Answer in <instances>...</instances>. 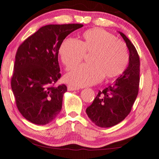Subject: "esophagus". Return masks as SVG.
I'll return each instance as SVG.
<instances>
[{
    "instance_id": "1",
    "label": "esophagus",
    "mask_w": 159,
    "mask_h": 159,
    "mask_svg": "<svg viewBox=\"0 0 159 159\" xmlns=\"http://www.w3.org/2000/svg\"><path fill=\"white\" fill-rule=\"evenodd\" d=\"M68 91H78V90H79V89L77 88V87L68 86Z\"/></svg>"
}]
</instances>
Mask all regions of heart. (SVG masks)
<instances>
[{"label": "heart", "instance_id": "b5f03b06", "mask_svg": "<svg viewBox=\"0 0 159 159\" xmlns=\"http://www.w3.org/2000/svg\"><path fill=\"white\" fill-rule=\"evenodd\" d=\"M81 41L67 38L60 44L59 55L68 70L76 66L85 54L91 53V64L78 66L65 75V80L77 87H84L99 83L105 76L117 77L123 73L129 60L127 48L115 35L99 28L87 30Z\"/></svg>", "mask_w": 159, "mask_h": 159}]
</instances>
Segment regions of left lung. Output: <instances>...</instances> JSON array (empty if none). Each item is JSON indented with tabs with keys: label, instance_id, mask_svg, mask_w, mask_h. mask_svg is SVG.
Returning a JSON list of instances; mask_svg holds the SVG:
<instances>
[{
	"label": "left lung",
	"instance_id": "obj_1",
	"mask_svg": "<svg viewBox=\"0 0 159 159\" xmlns=\"http://www.w3.org/2000/svg\"><path fill=\"white\" fill-rule=\"evenodd\" d=\"M129 50L128 66L112 85L99 91L86 114L93 123L109 127L120 123L130 112L137 98L140 82V58L135 46L121 32Z\"/></svg>",
	"mask_w": 159,
	"mask_h": 159
}]
</instances>
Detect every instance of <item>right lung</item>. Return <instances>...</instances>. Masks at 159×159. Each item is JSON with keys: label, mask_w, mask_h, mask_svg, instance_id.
Segmentation results:
<instances>
[{"label": "right lung", "mask_w": 159, "mask_h": 159, "mask_svg": "<svg viewBox=\"0 0 159 159\" xmlns=\"http://www.w3.org/2000/svg\"><path fill=\"white\" fill-rule=\"evenodd\" d=\"M79 24L42 26L19 47L11 89L17 108L28 121L39 125L52 122L62 109L66 85L55 87L61 76L58 62L60 44Z\"/></svg>", "instance_id": "right-lung-1"}]
</instances>
